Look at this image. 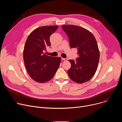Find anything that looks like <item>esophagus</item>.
Masks as SVG:
<instances>
[{"instance_id": "esophagus-1", "label": "esophagus", "mask_w": 122, "mask_h": 122, "mask_svg": "<svg viewBox=\"0 0 122 122\" xmlns=\"http://www.w3.org/2000/svg\"><path fill=\"white\" fill-rule=\"evenodd\" d=\"M61 59H62V60L65 61H66L67 60V58H61Z\"/></svg>"}]
</instances>
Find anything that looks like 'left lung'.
<instances>
[{"label": "left lung", "instance_id": "1", "mask_svg": "<svg viewBox=\"0 0 122 122\" xmlns=\"http://www.w3.org/2000/svg\"><path fill=\"white\" fill-rule=\"evenodd\" d=\"M62 29L68 37L71 48H77L79 57L76 61L69 60L71 67L68 75L73 81L82 83L90 80L97 71L99 51L97 41L88 30L74 25H63Z\"/></svg>", "mask_w": 122, "mask_h": 122}]
</instances>
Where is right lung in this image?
<instances>
[{
	"instance_id": "right-lung-1",
	"label": "right lung",
	"mask_w": 122,
	"mask_h": 122,
	"mask_svg": "<svg viewBox=\"0 0 122 122\" xmlns=\"http://www.w3.org/2000/svg\"><path fill=\"white\" fill-rule=\"evenodd\" d=\"M58 28L57 25L43 26L33 30L28 36L24 49V60L31 78L44 83L51 80L60 65L61 58L46 55L50 46V36Z\"/></svg>"
}]
</instances>
